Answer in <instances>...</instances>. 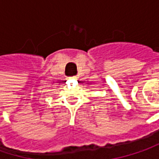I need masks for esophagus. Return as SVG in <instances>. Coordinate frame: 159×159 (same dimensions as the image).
I'll list each match as a JSON object with an SVG mask.
<instances>
[{"label": "esophagus", "mask_w": 159, "mask_h": 159, "mask_svg": "<svg viewBox=\"0 0 159 159\" xmlns=\"http://www.w3.org/2000/svg\"><path fill=\"white\" fill-rule=\"evenodd\" d=\"M76 78H77L76 76H74V77H73V79H76Z\"/></svg>", "instance_id": "34e87169"}]
</instances>
